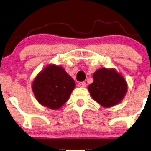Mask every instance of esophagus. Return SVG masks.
Masks as SVG:
<instances>
[{
	"mask_svg": "<svg viewBox=\"0 0 151 151\" xmlns=\"http://www.w3.org/2000/svg\"><path fill=\"white\" fill-rule=\"evenodd\" d=\"M86 83H84V82H80V83H79L78 84V86L80 87V88H85L86 87Z\"/></svg>",
	"mask_w": 151,
	"mask_h": 151,
	"instance_id": "34e87169",
	"label": "esophagus"
}]
</instances>
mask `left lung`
I'll use <instances>...</instances> for the list:
<instances>
[{
	"label": "left lung",
	"instance_id": "1",
	"mask_svg": "<svg viewBox=\"0 0 151 151\" xmlns=\"http://www.w3.org/2000/svg\"><path fill=\"white\" fill-rule=\"evenodd\" d=\"M93 78L88 91L93 99L103 107L119 104L126 96L127 83L115 68H99L94 72Z\"/></svg>",
	"mask_w": 151,
	"mask_h": 151
}]
</instances>
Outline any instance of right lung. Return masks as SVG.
Returning a JSON list of instances; mask_svg holds the SVG:
<instances>
[{"label": "right lung", "instance_id": "obj_1", "mask_svg": "<svg viewBox=\"0 0 151 151\" xmlns=\"http://www.w3.org/2000/svg\"><path fill=\"white\" fill-rule=\"evenodd\" d=\"M75 86L74 80L63 67L50 64L37 74L32 91L39 104L58 109L68 101Z\"/></svg>", "mask_w": 151, "mask_h": 151}]
</instances>
